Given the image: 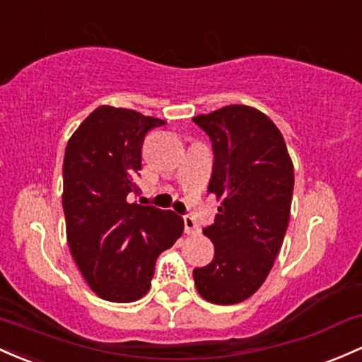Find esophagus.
I'll list each match as a JSON object with an SVG mask.
<instances>
[{
  "label": "esophagus",
  "instance_id": "34e87169",
  "mask_svg": "<svg viewBox=\"0 0 362 362\" xmlns=\"http://www.w3.org/2000/svg\"><path fill=\"white\" fill-rule=\"evenodd\" d=\"M184 228L187 235H197V233H201V228L190 216H184Z\"/></svg>",
  "mask_w": 362,
  "mask_h": 362
}]
</instances>
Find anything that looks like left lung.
<instances>
[{"mask_svg": "<svg viewBox=\"0 0 362 362\" xmlns=\"http://www.w3.org/2000/svg\"><path fill=\"white\" fill-rule=\"evenodd\" d=\"M213 148L208 194L220 201L214 223L202 228L213 261L194 269L201 297L237 304L263 285L291 218L293 166L284 136L261 111L230 105L192 118Z\"/></svg>", "mask_w": 362, "mask_h": 362, "instance_id": "left-lung-1", "label": "left lung"}]
</instances>
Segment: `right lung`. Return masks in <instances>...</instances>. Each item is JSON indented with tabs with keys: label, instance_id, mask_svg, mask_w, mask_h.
<instances>
[{
	"label": "right lung",
	"instance_id": "obj_1",
	"mask_svg": "<svg viewBox=\"0 0 362 362\" xmlns=\"http://www.w3.org/2000/svg\"><path fill=\"white\" fill-rule=\"evenodd\" d=\"M160 118L99 106L70 137L63 160V213L71 256L101 299L146 296L158 256L184 232L173 211L129 202L139 194L142 142Z\"/></svg>",
	"mask_w": 362,
	"mask_h": 362
}]
</instances>
